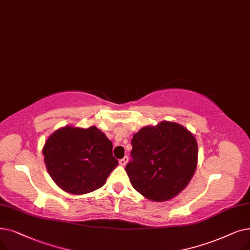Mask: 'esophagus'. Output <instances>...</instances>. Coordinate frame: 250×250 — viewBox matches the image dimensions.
<instances>
[{
	"instance_id": "34e87169",
	"label": "esophagus",
	"mask_w": 250,
	"mask_h": 250,
	"mask_svg": "<svg viewBox=\"0 0 250 250\" xmlns=\"http://www.w3.org/2000/svg\"><path fill=\"white\" fill-rule=\"evenodd\" d=\"M128 160V157L127 156H125L124 158H122L121 160H119V165H121L122 167H125L126 165V162Z\"/></svg>"
}]
</instances>
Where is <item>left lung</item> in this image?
Listing matches in <instances>:
<instances>
[{
  "mask_svg": "<svg viewBox=\"0 0 250 250\" xmlns=\"http://www.w3.org/2000/svg\"><path fill=\"white\" fill-rule=\"evenodd\" d=\"M132 146V160L125 171L135 190L149 200L162 202L176 197L196 170V139L177 123L142 127L133 136Z\"/></svg>",
  "mask_w": 250,
  "mask_h": 250,
  "instance_id": "1",
  "label": "left lung"
}]
</instances>
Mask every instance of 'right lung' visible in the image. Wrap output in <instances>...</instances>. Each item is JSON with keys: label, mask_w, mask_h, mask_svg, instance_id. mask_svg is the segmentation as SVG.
<instances>
[{"label": "right lung", "mask_w": 250, "mask_h": 250, "mask_svg": "<svg viewBox=\"0 0 250 250\" xmlns=\"http://www.w3.org/2000/svg\"><path fill=\"white\" fill-rule=\"evenodd\" d=\"M42 154L57 186L77 195L101 188L118 165L111 141L96 126L66 125L57 129L47 139Z\"/></svg>", "instance_id": "1"}]
</instances>
